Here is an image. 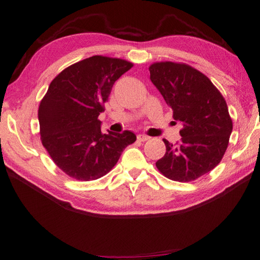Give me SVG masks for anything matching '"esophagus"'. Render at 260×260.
Segmentation results:
<instances>
[{"mask_svg":"<svg viewBox=\"0 0 260 260\" xmlns=\"http://www.w3.org/2000/svg\"><path fill=\"white\" fill-rule=\"evenodd\" d=\"M148 140H149V137L146 136V135L141 134V135L137 136V141H138V142H146V141H148Z\"/></svg>","mask_w":260,"mask_h":260,"instance_id":"obj_1","label":"esophagus"}]
</instances>
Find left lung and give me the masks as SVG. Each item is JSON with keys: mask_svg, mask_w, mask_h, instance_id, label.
I'll list each match as a JSON object with an SVG mask.
<instances>
[{"mask_svg": "<svg viewBox=\"0 0 260 260\" xmlns=\"http://www.w3.org/2000/svg\"><path fill=\"white\" fill-rule=\"evenodd\" d=\"M148 69L173 118L183 125L179 142L162 140L166 153L156 167L175 182H192L224 157L233 131L226 101L206 75L188 64L156 62Z\"/></svg>", "mask_w": 260, "mask_h": 260, "instance_id": "obj_1", "label": "left lung"}]
</instances>
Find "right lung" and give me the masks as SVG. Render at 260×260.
<instances>
[{"instance_id": "obj_1", "label": "right lung", "mask_w": 260, "mask_h": 260, "mask_svg": "<svg viewBox=\"0 0 260 260\" xmlns=\"http://www.w3.org/2000/svg\"><path fill=\"white\" fill-rule=\"evenodd\" d=\"M133 65L94 55L70 65L51 82L39 106L41 142L70 177L82 182L103 177L136 141L129 131L103 134L99 119L114 83Z\"/></svg>"}]
</instances>
